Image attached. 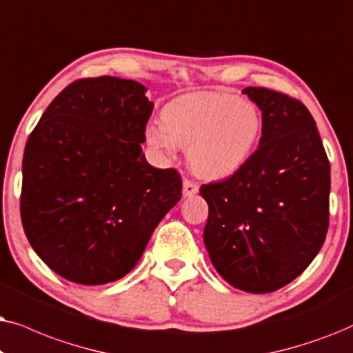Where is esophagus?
I'll list each match as a JSON object with an SVG mask.
<instances>
[{
  "instance_id": "esophagus-1",
  "label": "esophagus",
  "mask_w": 353,
  "mask_h": 353,
  "mask_svg": "<svg viewBox=\"0 0 353 353\" xmlns=\"http://www.w3.org/2000/svg\"><path fill=\"white\" fill-rule=\"evenodd\" d=\"M196 192H199V185H196L195 182H192L189 179L182 181V194H184V196H192L195 195Z\"/></svg>"
}]
</instances>
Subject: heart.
<instances>
[{"instance_id": "1", "label": "heart", "mask_w": 353, "mask_h": 353, "mask_svg": "<svg viewBox=\"0 0 353 353\" xmlns=\"http://www.w3.org/2000/svg\"><path fill=\"white\" fill-rule=\"evenodd\" d=\"M161 122L145 128V142L161 158L187 148L196 176L225 179L245 166L261 135L255 103L223 92H195L169 101Z\"/></svg>"}]
</instances>
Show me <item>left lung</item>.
I'll use <instances>...</instances> for the list:
<instances>
[{"instance_id": "left-lung-1", "label": "left lung", "mask_w": 353, "mask_h": 353, "mask_svg": "<svg viewBox=\"0 0 353 353\" xmlns=\"http://www.w3.org/2000/svg\"><path fill=\"white\" fill-rule=\"evenodd\" d=\"M242 93L261 111V139L245 166L200 187L203 241L232 288L274 292L318 255L330 224L331 171L316 122L302 103L268 88Z\"/></svg>"}]
</instances>
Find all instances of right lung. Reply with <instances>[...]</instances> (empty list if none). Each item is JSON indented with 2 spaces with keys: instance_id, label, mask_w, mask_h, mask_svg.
<instances>
[{
  "instance_id": "add662e5",
  "label": "right lung",
  "mask_w": 353,
  "mask_h": 353,
  "mask_svg": "<svg viewBox=\"0 0 353 353\" xmlns=\"http://www.w3.org/2000/svg\"><path fill=\"white\" fill-rule=\"evenodd\" d=\"M147 87L103 75L51 101L26 143L21 218L37 255L61 278L100 285L124 278L181 200L176 169L142 152Z\"/></svg>"
}]
</instances>
